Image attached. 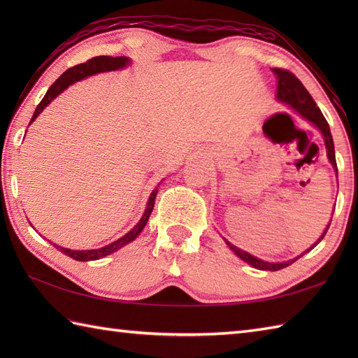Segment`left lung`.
Returning <instances> with one entry per match:
<instances>
[{
    "instance_id": "obj_1",
    "label": "left lung",
    "mask_w": 358,
    "mask_h": 358,
    "mask_svg": "<svg viewBox=\"0 0 358 358\" xmlns=\"http://www.w3.org/2000/svg\"><path fill=\"white\" fill-rule=\"evenodd\" d=\"M273 73L277 75L278 78V86H277V98L280 101H283L286 104L291 106V108H294L296 112L300 113V115L305 117L306 120H309L310 123H313L314 126H317L318 129H320V132L323 134V138H324V144H326V150H328V158L329 162L332 163L334 169H336L337 172V162H336V150H334V141H332V135H331V131H329V124L328 121H326V118L323 117L322 110L318 109V106L315 104V101L313 100V96H310V94L306 90V87L301 85V81L295 77V75L292 72H289L286 69H280V67H275L273 69ZM331 224V223H329ZM329 224L328 227H326L323 235L320 238L317 240L315 245L310 246L308 250H305L303 254L309 252L310 249H314L318 243H320L323 240V237L326 235V232H328L329 229ZM226 245L231 248V250H234L235 254H237L241 260H245L246 263H249L250 266H254L255 269H262V271H278V269H283L286 268V266L292 264L296 258H294V260H289L286 263H268V262H263L260 260V258H255L254 255H250L248 252H245V250L238 249L237 246H234L232 243H229L227 240Z\"/></svg>"
}]
</instances>
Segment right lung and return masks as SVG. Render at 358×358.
Returning <instances> with one entry per match:
<instances>
[{
	"label": "right lung",
	"instance_id": "add662e5",
	"mask_svg": "<svg viewBox=\"0 0 358 358\" xmlns=\"http://www.w3.org/2000/svg\"><path fill=\"white\" fill-rule=\"evenodd\" d=\"M126 64H129V59L126 57H94V58L87 59L86 63H81V64L71 67V69H67L62 75V77H59L49 87L48 94L44 95L41 103L36 106V109L34 112L32 120H30V123H34L35 118L40 115L43 109L53 100V98H55L58 94H62L63 90L69 87L71 85H73L75 81H80L83 78L89 77V75H94V73H98V72L117 71V69H121V67H124ZM157 192H158V189H154V192L150 194V199L148 201V208H146V210H144V214L138 222V224H136L131 232H127L124 237L118 238L117 241L110 243V245H108V246L100 248V249H92V250H72V249L62 248V246H57V248L62 249V252L66 254L67 257H71V258H73V260H78V262L98 260V258H103L106 255L115 252V250H118L120 248H123L124 245H127V243H131L132 240H135L136 235H138L143 231V227L146 226L149 215L152 214V209H154Z\"/></svg>",
	"mask_w": 358,
	"mask_h": 358
}]
</instances>
